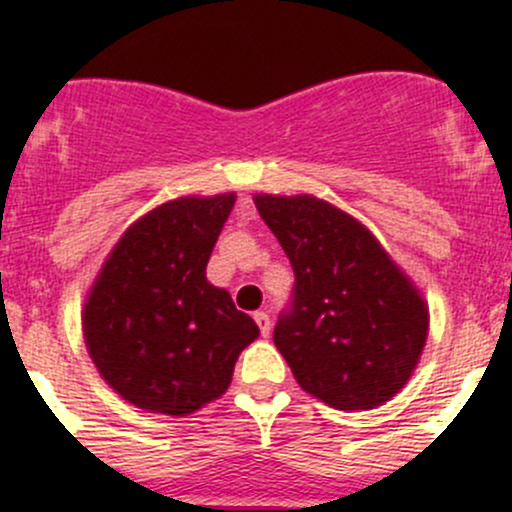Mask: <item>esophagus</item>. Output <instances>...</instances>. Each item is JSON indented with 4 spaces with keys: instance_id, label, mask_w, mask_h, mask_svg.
<instances>
[{
    "instance_id": "esophagus-1",
    "label": "esophagus",
    "mask_w": 512,
    "mask_h": 512,
    "mask_svg": "<svg viewBox=\"0 0 512 512\" xmlns=\"http://www.w3.org/2000/svg\"><path fill=\"white\" fill-rule=\"evenodd\" d=\"M255 322H257V327H260L262 337H270V329H272L270 314H267V312H255Z\"/></svg>"
}]
</instances>
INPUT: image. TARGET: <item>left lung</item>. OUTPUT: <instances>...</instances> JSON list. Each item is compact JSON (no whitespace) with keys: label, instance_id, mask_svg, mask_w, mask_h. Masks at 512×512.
<instances>
[{"label":"left lung","instance_id":"1","mask_svg":"<svg viewBox=\"0 0 512 512\" xmlns=\"http://www.w3.org/2000/svg\"><path fill=\"white\" fill-rule=\"evenodd\" d=\"M294 270L275 347L307 394L339 411L404 389L428 337V307L359 220L312 195H255Z\"/></svg>","mask_w":512,"mask_h":512}]
</instances>
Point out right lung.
Wrapping results in <instances>:
<instances>
[{"label":"right lung","mask_w":512,"mask_h":512,"mask_svg":"<svg viewBox=\"0 0 512 512\" xmlns=\"http://www.w3.org/2000/svg\"><path fill=\"white\" fill-rule=\"evenodd\" d=\"M232 205L235 193L158 205L123 232L86 297V349L138 409L188 416L220 399L260 334L205 277Z\"/></svg>","instance_id":"obj_1"}]
</instances>
